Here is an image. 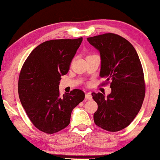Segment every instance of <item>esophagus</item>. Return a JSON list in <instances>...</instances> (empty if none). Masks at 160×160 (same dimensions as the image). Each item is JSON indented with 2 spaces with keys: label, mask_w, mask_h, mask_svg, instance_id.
Returning <instances> with one entry per match:
<instances>
[{
  "label": "esophagus",
  "mask_w": 160,
  "mask_h": 160,
  "mask_svg": "<svg viewBox=\"0 0 160 160\" xmlns=\"http://www.w3.org/2000/svg\"><path fill=\"white\" fill-rule=\"evenodd\" d=\"M92 94L90 92L86 93V94H85V99H86V100L92 99Z\"/></svg>",
  "instance_id": "obj_1"
}]
</instances>
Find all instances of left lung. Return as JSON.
Returning a JSON list of instances; mask_svg holds the SVG:
<instances>
[{
	"instance_id": "left-lung-1",
	"label": "left lung",
	"mask_w": 160,
	"mask_h": 160,
	"mask_svg": "<svg viewBox=\"0 0 160 160\" xmlns=\"http://www.w3.org/2000/svg\"><path fill=\"white\" fill-rule=\"evenodd\" d=\"M100 53L99 76L111 80V93L107 96L92 92L98 110L94 122L108 132L125 128L138 113L145 93L142 64L133 46L122 36L106 33L87 38Z\"/></svg>"
}]
</instances>
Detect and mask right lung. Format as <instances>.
<instances>
[{
    "label": "right lung",
    "mask_w": 160,
    "mask_h": 160,
    "mask_svg": "<svg viewBox=\"0 0 160 160\" xmlns=\"http://www.w3.org/2000/svg\"><path fill=\"white\" fill-rule=\"evenodd\" d=\"M82 42L52 39L39 44L25 61L18 78L21 103L33 125L41 132L53 134L70 124L72 110L85 99V93L74 89L61 96V77L69 66Z\"/></svg>",
    "instance_id": "right-lung-1"
}]
</instances>
